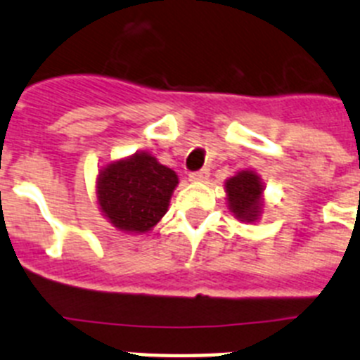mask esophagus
Returning <instances> with one entry per match:
<instances>
[{
  "label": "esophagus",
  "mask_w": 360,
  "mask_h": 360,
  "mask_svg": "<svg viewBox=\"0 0 360 360\" xmlns=\"http://www.w3.org/2000/svg\"><path fill=\"white\" fill-rule=\"evenodd\" d=\"M209 178V171L207 169H202V171H195V173L189 174V180L195 184H202L205 182Z\"/></svg>",
  "instance_id": "34e87169"
}]
</instances>
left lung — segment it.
Masks as SVG:
<instances>
[{
	"mask_svg": "<svg viewBox=\"0 0 360 360\" xmlns=\"http://www.w3.org/2000/svg\"><path fill=\"white\" fill-rule=\"evenodd\" d=\"M229 209L240 221L252 224L262 216L263 182L254 171H240L225 182Z\"/></svg>",
	"mask_w": 360,
	"mask_h": 360,
	"instance_id": "1",
	"label": "left lung"
}]
</instances>
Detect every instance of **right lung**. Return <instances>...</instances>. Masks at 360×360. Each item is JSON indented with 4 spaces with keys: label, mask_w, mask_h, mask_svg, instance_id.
<instances>
[{
    "label": "right lung",
    "mask_w": 360,
    "mask_h": 360,
    "mask_svg": "<svg viewBox=\"0 0 360 360\" xmlns=\"http://www.w3.org/2000/svg\"><path fill=\"white\" fill-rule=\"evenodd\" d=\"M178 176L149 153H135L98 171L97 202L117 231H151L167 212Z\"/></svg>",
    "instance_id": "1"
}]
</instances>
